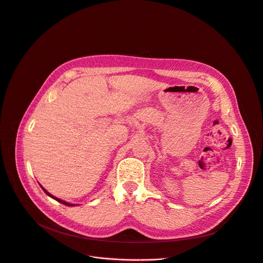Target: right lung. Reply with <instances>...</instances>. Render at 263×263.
<instances>
[{"mask_svg":"<svg viewBox=\"0 0 263 263\" xmlns=\"http://www.w3.org/2000/svg\"><path fill=\"white\" fill-rule=\"evenodd\" d=\"M39 184H40V183H39ZM40 187L42 188V190L45 192V194H46V195H49L50 197L54 198L55 200H57V202H59V203H61V204H64V205H66V206H71V207H72V206H77L76 204H71V203H68V202H66V200H63V199H60V198H58V197H56V196L52 195L51 193H49L48 191H46V190H45V189H44V188L41 186V184H40Z\"/></svg>","mask_w":263,"mask_h":263,"instance_id":"right-lung-1","label":"right lung"}]
</instances>
